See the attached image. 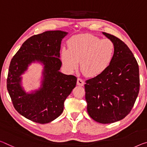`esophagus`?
I'll return each mask as SVG.
<instances>
[{
	"instance_id": "esophagus-1",
	"label": "esophagus",
	"mask_w": 147,
	"mask_h": 147,
	"mask_svg": "<svg viewBox=\"0 0 147 147\" xmlns=\"http://www.w3.org/2000/svg\"><path fill=\"white\" fill-rule=\"evenodd\" d=\"M76 84H77L78 86H84V80H82V79L78 78L77 79V82H76Z\"/></svg>"
}]
</instances>
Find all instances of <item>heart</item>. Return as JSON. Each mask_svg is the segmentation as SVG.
Returning a JSON list of instances; mask_svg holds the SVG:
<instances>
[{
  "instance_id": "b5f03b06",
  "label": "heart",
  "mask_w": 147,
  "mask_h": 147,
  "mask_svg": "<svg viewBox=\"0 0 147 147\" xmlns=\"http://www.w3.org/2000/svg\"><path fill=\"white\" fill-rule=\"evenodd\" d=\"M68 49L61 51V61L70 72L80 69L84 75L95 77L105 71L115 55V47L110 39H101L90 34H80L67 41Z\"/></svg>"
}]
</instances>
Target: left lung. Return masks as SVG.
Here are the masks:
<instances>
[{"label":"left lung","instance_id":"obj_1","mask_svg":"<svg viewBox=\"0 0 147 147\" xmlns=\"http://www.w3.org/2000/svg\"><path fill=\"white\" fill-rule=\"evenodd\" d=\"M103 33L115 44V55L105 71L86 80L85 97L90 117L111 124L124 118L134 107L140 87L139 65L124 42Z\"/></svg>","mask_w":147,"mask_h":147}]
</instances>
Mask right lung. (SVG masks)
Segmentation results:
<instances>
[{"label": "right lung", "mask_w": 147, "mask_h": 147, "mask_svg": "<svg viewBox=\"0 0 147 147\" xmlns=\"http://www.w3.org/2000/svg\"><path fill=\"white\" fill-rule=\"evenodd\" d=\"M67 34L50 31L32 36L23 42L10 61L7 90L16 110L32 122L46 124L61 115L64 101L76 86L75 76L59 71L61 43ZM35 60L45 65L43 87L34 94H27L20 87V76Z\"/></svg>", "instance_id": "1"}]
</instances>
